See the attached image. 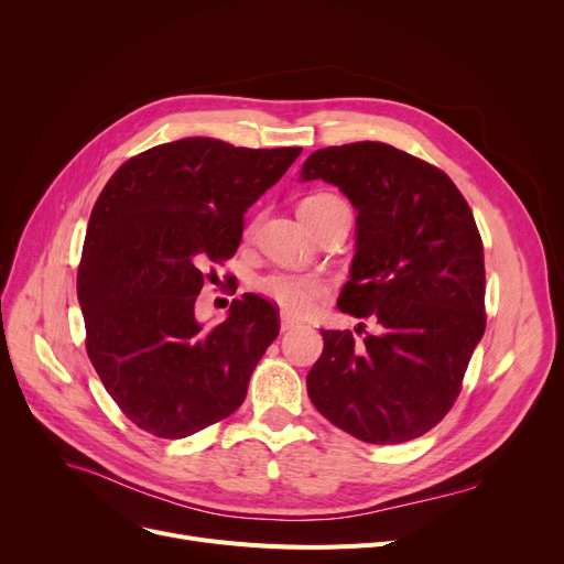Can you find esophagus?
<instances>
[{
  "label": "esophagus",
  "mask_w": 564,
  "mask_h": 564,
  "mask_svg": "<svg viewBox=\"0 0 564 564\" xmlns=\"http://www.w3.org/2000/svg\"><path fill=\"white\" fill-rule=\"evenodd\" d=\"M294 327H297V322L288 315H281V332H292Z\"/></svg>",
  "instance_id": "esophagus-1"
}]
</instances>
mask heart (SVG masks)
I'll use <instances>...</instances> for the list:
<instances>
[{"instance_id":"heart-1","label":"heart","mask_w":564,"mask_h":564,"mask_svg":"<svg viewBox=\"0 0 564 564\" xmlns=\"http://www.w3.org/2000/svg\"><path fill=\"white\" fill-rule=\"evenodd\" d=\"M334 194H313L302 200L300 213L313 210V207L336 200ZM260 290L267 300H272L285 315L304 317L311 315L317 304L327 297L332 285L324 276L317 274H290V272H274L260 281Z\"/></svg>"}]
</instances>
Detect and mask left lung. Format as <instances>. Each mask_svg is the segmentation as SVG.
I'll return each instance as SVG.
<instances>
[{
    "label": "left lung",
    "instance_id": "1",
    "mask_svg": "<svg viewBox=\"0 0 564 564\" xmlns=\"http://www.w3.org/2000/svg\"><path fill=\"white\" fill-rule=\"evenodd\" d=\"M302 177L340 187L359 210L357 256L338 308L379 324L364 343L322 329L308 398L359 441L419 438L453 409L487 327L476 219L438 166L381 141L319 148Z\"/></svg>",
    "mask_w": 564,
    "mask_h": 564
}]
</instances>
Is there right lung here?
<instances>
[{
	"instance_id": "add662e5",
	"label": "right lung",
	"mask_w": 564,
	"mask_h": 564,
	"mask_svg": "<svg viewBox=\"0 0 564 564\" xmlns=\"http://www.w3.org/2000/svg\"><path fill=\"white\" fill-rule=\"evenodd\" d=\"M302 148H235L192 137L118 166L88 219L77 270L86 354L126 416L183 438L240 406L279 308L247 292L203 329L194 306L215 264L235 256L245 213Z\"/></svg>"
}]
</instances>
